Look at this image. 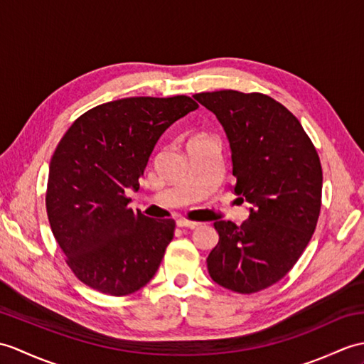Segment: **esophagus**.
Segmentation results:
<instances>
[{
  "label": "esophagus",
  "instance_id": "34e87169",
  "mask_svg": "<svg viewBox=\"0 0 364 364\" xmlns=\"http://www.w3.org/2000/svg\"><path fill=\"white\" fill-rule=\"evenodd\" d=\"M176 225H178L180 228H189V230H193V228H197L200 223L186 220V218H178V220H176Z\"/></svg>",
  "mask_w": 364,
  "mask_h": 364
}]
</instances>
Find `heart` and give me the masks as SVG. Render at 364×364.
<instances>
[{
    "label": "heart",
    "mask_w": 364,
    "mask_h": 364,
    "mask_svg": "<svg viewBox=\"0 0 364 364\" xmlns=\"http://www.w3.org/2000/svg\"><path fill=\"white\" fill-rule=\"evenodd\" d=\"M196 138H201V136H196ZM196 138H193V139H196Z\"/></svg>",
    "instance_id": "heart-1"
}]
</instances>
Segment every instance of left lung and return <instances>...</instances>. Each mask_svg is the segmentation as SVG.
Here are the masks:
<instances>
[{
  "instance_id": "1",
  "label": "left lung",
  "mask_w": 364,
  "mask_h": 364,
  "mask_svg": "<svg viewBox=\"0 0 364 364\" xmlns=\"http://www.w3.org/2000/svg\"><path fill=\"white\" fill-rule=\"evenodd\" d=\"M213 112L231 147L234 192L252 208L242 225L215 222L218 243L206 259L218 285L242 294L276 284L315 232L323 168L314 142L282 104L262 92L193 95Z\"/></svg>"
}]
</instances>
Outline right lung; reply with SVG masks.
<instances>
[{"instance_id":"add662e5","label":"right lung","mask_w":364,"mask_h":364,"mask_svg":"<svg viewBox=\"0 0 364 364\" xmlns=\"http://www.w3.org/2000/svg\"><path fill=\"white\" fill-rule=\"evenodd\" d=\"M198 108L189 96L125 97L88 109L50 158L46 213L75 277L112 296L142 289L173 239L172 218L129 208L151 150L180 117Z\"/></svg>"}]
</instances>
